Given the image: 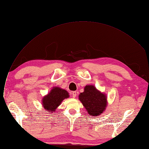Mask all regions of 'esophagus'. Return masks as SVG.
<instances>
[{"mask_svg": "<svg viewBox=\"0 0 149 149\" xmlns=\"http://www.w3.org/2000/svg\"><path fill=\"white\" fill-rule=\"evenodd\" d=\"M72 96L73 98H75L76 96V91H73L72 92Z\"/></svg>", "mask_w": 149, "mask_h": 149, "instance_id": "34e87169", "label": "esophagus"}]
</instances>
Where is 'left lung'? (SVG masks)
Returning <instances> with one entry per match:
<instances>
[{
    "instance_id": "1",
    "label": "left lung",
    "mask_w": 149,
    "mask_h": 149,
    "mask_svg": "<svg viewBox=\"0 0 149 149\" xmlns=\"http://www.w3.org/2000/svg\"><path fill=\"white\" fill-rule=\"evenodd\" d=\"M90 116H98L102 113L107 107V95L96 89L94 85H86L84 91L79 95Z\"/></svg>"
}]
</instances>
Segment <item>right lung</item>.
<instances>
[{
  "label": "right lung",
  "mask_w": 149,
  "mask_h": 149,
  "mask_svg": "<svg viewBox=\"0 0 149 149\" xmlns=\"http://www.w3.org/2000/svg\"><path fill=\"white\" fill-rule=\"evenodd\" d=\"M69 97L68 93L58 86L54 87L47 95L44 96L42 105L49 112H54L65 99Z\"/></svg>",
  "instance_id": "add662e5"
}]
</instances>
